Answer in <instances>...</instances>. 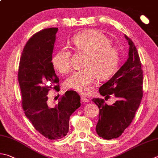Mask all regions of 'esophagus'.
I'll return each instance as SVG.
<instances>
[{
  "instance_id": "1",
  "label": "esophagus",
  "mask_w": 158,
  "mask_h": 158,
  "mask_svg": "<svg viewBox=\"0 0 158 158\" xmlns=\"http://www.w3.org/2000/svg\"><path fill=\"white\" fill-rule=\"evenodd\" d=\"M81 101L83 102H89V99H87L86 97H83V96H81Z\"/></svg>"
}]
</instances>
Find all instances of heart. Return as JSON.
<instances>
[{
	"label": "heart",
	"mask_w": 158,
	"mask_h": 158,
	"mask_svg": "<svg viewBox=\"0 0 158 158\" xmlns=\"http://www.w3.org/2000/svg\"><path fill=\"white\" fill-rule=\"evenodd\" d=\"M78 51L86 52L83 62L84 68L74 72L65 79V86L85 94L89 93L98 77L106 79L115 73L119 62V52L111 41L102 31L88 30L78 33L72 39ZM71 52L67 48L59 49L52 59L54 69L61 74L71 70Z\"/></svg>",
	"instance_id": "obj_1"
}]
</instances>
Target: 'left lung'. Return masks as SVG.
I'll use <instances>...</instances> for the list:
<instances>
[{"label": "left lung", "mask_w": 158, "mask_h": 158, "mask_svg": "<svg viewBox=\"0 0 158 158\" xmlns=\"http://www.w3.org/2000/svg\"><path fill=\"white\" fill-rule=\"evenodd\" d=\"M124 36L129 45L127 61L99 90L105 100L111 94L117 100L108 106L104 99H93L99 108L97 133L105 139L117 138L124 133L133 121L143 97V71L138 52L132 40Z\"/></svg>", "instance_id": "8db88e82"}]
</instances>
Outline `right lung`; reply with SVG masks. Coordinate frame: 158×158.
I'll use <instances>...</instances> for the list:
<instances>
[{"mask_svg": "<svg viewBox=\"0 0 158 158\" xmlns=\"http://www.w3.org/2000/svg\"><path fill=\"white\" fill-rule=\"evenodd\" d=\"M58 28L39 31L28 40L20 59L18 79L25 116L34 128L49 139H59L69 131L71 114L81 106L75 91L65 92L54 107L48 104V91H59V79L52 64Z\"/></svg>", "mask_w": 158, "mask_h": 158, "instance_id": "right-lung-1", "label": "right lung"}]
</instances>
